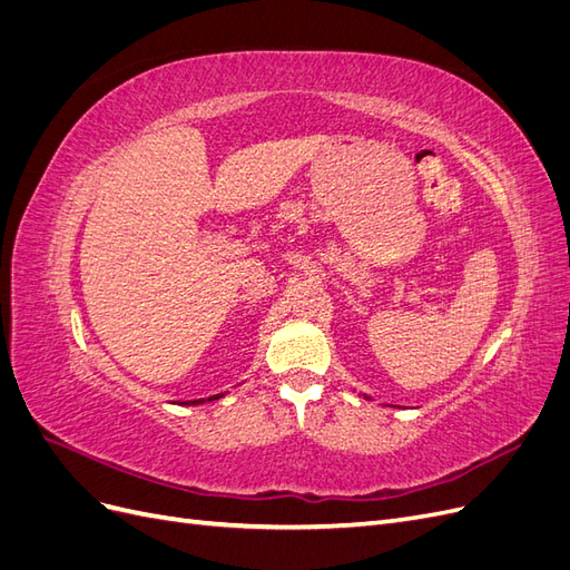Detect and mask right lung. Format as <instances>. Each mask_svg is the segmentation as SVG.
<instances>
[{"label": "right lung", "instance_id": "1", "mask_svg": "<svg viewBox=\"0 0 570 570\" xmlns=\"http://www.w3.org/2000/svg\"><path fill=\"white\" fill-rule=\"evenodd\" d=\"M218 396H220V394H214V396H209V402H212V400H218ZM189 404H204V400H193V402H189Z\"/></svg>", "mask_w": 570, "mask_h": 570}]
</instances>
